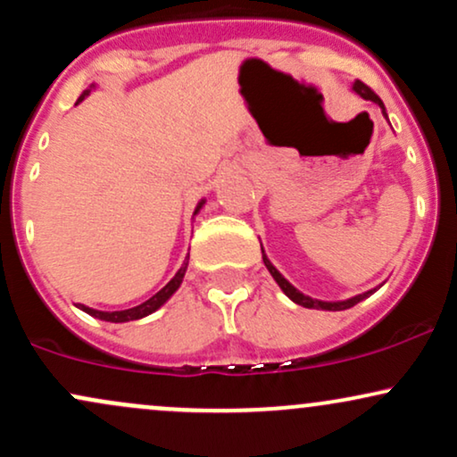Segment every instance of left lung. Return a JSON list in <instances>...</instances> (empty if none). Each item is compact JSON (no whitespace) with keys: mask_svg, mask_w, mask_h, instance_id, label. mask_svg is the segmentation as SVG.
<instances>
[{"mask_svg":"<svg viewBox=\"0 0 457 457\" xmlns=\"http://www.w3.org/2000/svg\"><path fill=\"white\" fill-rule=\"evenodd\" d=\"M353 90H354L356 94H359L361 98H365V101H371V103L378 104V107L382 109V113L386 115V112H385V104H382V101H380L378 94H376L374 90H371V87H367L363 81H354V83H353ZM262 260H264V266H266V269H269V272L272 275V279H275L277 283H279L281 290L286 292V296H287V298H292V301H295L296 305H303V307H307V309H324V312H342V309H350V307H354L356 303H361V301H363V298H367V296L374 295V292H376V290H370V292H363V295H359V296L348 298V301H337V303L316 301V298L305 296V295H303V292H298L296 287L292 286V283L287 281L286 277H283L281 272L277 270L275 266L270 264V260L266 258L264 249H262Z\"/></svg>","mask_w":457,"mask_h":457,"instance_id":"8db88e82","label":"left lung"}]
</instances>
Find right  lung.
I'll use <instances>...</instances> for the list:
<instances>
[{
	"label": "right lung",
	"mask_w": 457,
	"mask_h": 457,
	"mask_svg": "<svg viewBox=\"0 0 457 457\" xmlns=\"http://www.w3.org/2000/svg\"><path fill=\"white\" fill-rule=\"evenodd\" d=\"M87 94H90V92H87V90L83 92L81 96H79V101H77V103H81L83 98L87 96ZM202 206H204V199H202V202L197 204V208H195V214L199 212V208H202ZM187 266H188V258H187L185 264L180 266V270L176 272V275H174V279H171L170 283H167V286L162 287V290L156 292L154 296L148 298V301H145V303H141V305H137V307L124 309V312H98V309H92V307H86V305H79V309H83V312H86V313H90V316H94V318H98V320H104V322H130V320H139V318H145V316H150L152 312H156V309H159L161 305H165V303H167V298H170V296L174 295V292L178 290V287H180L182 279H185Z\"/></svg>",
	"instance_id": "right-lung-1"
}]
</instances>
